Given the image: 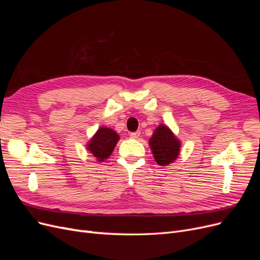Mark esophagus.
Returning a JSON list of instances; mask_svg holds the SVG:
<instances>
[{
  "instance_id": "esophagus-1",
  "label": "esophagus",
  "mask_w": 260,
  "mask_h": 260,
  "mask_svg": "<svg viewBox=\"0 0 260 260\" xmlns=\"http://www.w3.org/2000/svg\"><path fill=\"white\" fill-rule=\"evenodd\" d=\"M140 135H141V132H140V131L131 132V133H130V138H131V139H138V138L140 137Z\"/></svg>"
}]
</instances>
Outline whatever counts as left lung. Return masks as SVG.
<instances>
[{"label": "left lung", "mask_w": 260, "mask_h": 260, "mask_svg": "<svg viewBox=\"0 0 260 260\" xmlns=\"http://www.w3.org/2000/svg\"><path fill=\"white\" fill-rule=\"evenodd\" d=\"M155 161L159 166H168L174 162L180 154L181 141L166 124L156 127L148 141Z\"/></svg>", "instance_id": "obj_1"}]
</instances>
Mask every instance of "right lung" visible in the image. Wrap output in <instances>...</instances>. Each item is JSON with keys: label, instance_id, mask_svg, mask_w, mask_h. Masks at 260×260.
Returning <instances> with one entry per match:
<instances>
[{"label": "right lung", "instance_id": "right-lung-1", "mask_svg": "<svg viewBox=\"0 0 260 260\" xmlns=\"http://www.w3.org/2000/svg\"><path fill=\"white\" fill-rule=\"evenodd\" d=\"M119 135L112 128L100 127L94 136L86 143V151L90 152L98 161L106 160L112 155L114 148L119 141Z\"/></svg>", "mask_w": 260, "mask_h": 260}]
</instances>
